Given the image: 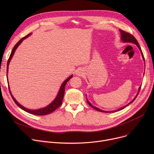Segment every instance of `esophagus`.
Here are the masks:
<instances>
[{
  "instance_id": "34e87169",
  "label": "esophagus",
  "mask_w": 154,
  "mask_h": 154,
  "mask_svg": "<svg viewBox=\"0 0 154 154\" xmlns=\"http://www.w3.org/2000/svg\"><path fill=\"white\" fill-rule=\"evenodd\" d=\"M76 74L77 75H79V76H80L82 75V72H81V70H78L77 72H76Z\"/></svg>"
}]
</instances>
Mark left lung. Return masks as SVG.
I'll return each mask as SVG.
<instances>
[{"instance_id":"left-lung-1","label":"left lung","mask_w":154,"mask_h":154,"mask_svg":"<svg viewBox=\"0 0 154 154\" xmlns=\"http://www.w3.org/2000/svg\"><path fill=\"white\" fill-rule=\"evenodd\" d=\"M119 30H120V34H121V40H122V42H128V43H132V44H135L137 47H139V48L140 49V52H141V54H142V58H143V60L145 61V59H144V57H143V54L142 51V50H141V48H140V45H139V44L138 42H137V40H136V38H135V37H134L132 34L128 33V32H125V31H124V30H120V29ZM140 88H141V86H140V87H139V92H138V93H137V95L135 97L134 99H133V100H132L130 103H128L127 105H126L125 106H124V107H122V108H120V109H118V110H115V111H105V110H100V109H99V108H97V107H96L93 106L89 102V101H88V100H87V102L88 103V104L89 105V106H90L91 107H92L93 109H94L95 110H97V111H99V112H107V113H108V112H109V113H110V112H115L119 111V110H121L124 109L125 107H127V106H128L129 104L131 103L132 102H133L134 101V100L136 99V97H137V95H138V94H139V92H140Z\"/></svg>"}]
</instances>
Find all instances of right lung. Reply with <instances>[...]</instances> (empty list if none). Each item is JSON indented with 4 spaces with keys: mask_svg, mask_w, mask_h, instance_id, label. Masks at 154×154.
<instances>
[{
    "mask_svg": "<svg viewBox=\"0 0 154 154\" xmlns=\"http://www.w3.org/2000/svg\"><path fill=\"white\" fill-rule=\"evenodd\" d=\"M31 35V33L30 34H29L27 35H26V37H24L23 38H22L15 45V46L14 47L13 49L11 52V54L10 55V57L9 58V60H8L7 61V74L8 72V69H9V63L11 62V59L12 58V56L14 55V54L16 50V48H17L18 47V46L22 43V42L23 41V40L26 38L27 37H28L29 35ZM72 77V75H70V77H69L65 81L62 83L60 88V90L58 92V94L57 95V97H55V99L54 100V101L51 103L49 105H48V106L44 108H42V109H38V110H30V109H28L26 107H23L22 106H21V105L16 100L14 97L12 96L11 92V91H10V88H9V92L11 94V95L12 97V99L14 100V102L17 104V106H19L20 109H22V110H23L24 111H26L28 113H30V114H34V115H37V116H45V115H47V114H51V113H52V112H54V110H55L57 109L59 107H60L61 105H62V100H63V95H64V92H65V87H66V85L67 84V82L69 81V80ZM7 80H8V78L7 77Z\"/></svg>",
    "mask_w": 154,
    "mask_h": 154,
    "instance_id": "add662e5",
    "label": "right lung"
}]
</instances>
